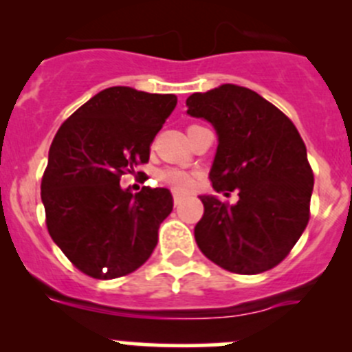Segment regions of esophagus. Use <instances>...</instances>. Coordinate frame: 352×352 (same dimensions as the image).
Segmentation results:
<instances>
[{"label":"esophagus","instance_id":"obj_1","mask_svg":"<svg viewBox=\"0 0 352 352\" xmlns=\"http://www.w3.org/2000/svg\"><path fill=\"white\" fill-rule=\"evenodd\" d=\"M182 199H184V196L182 194H179V192H173V204H180V202H182Z\"/></svg>","mask_w":352,"mask_h":352}]
</instances>
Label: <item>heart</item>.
I'll return each mask as SVG.
<instances>
[{
	"instance_id": "1",
	"label": "heart",
	"mask_w": 352,
	"mask_h": 352,
	"mask_svg": "<svg viewBox=\"0 0 352 352\" xmlns=\"http://www.w3.org/2000/svg\"><path fill=\"white\" fill-rule=\"evenodd\" d=\"M162 180L165 184H168L170 187H173L175 190H189L194 187V179L190 173H187L186 170L180 168H168L162 173Z\"/></svg>"
}]
</instances>
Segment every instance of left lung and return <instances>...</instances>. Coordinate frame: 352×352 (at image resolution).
Returning a JSON list of instances; mask_svg holds the SVG:
<instances>
[{
  "instance_id": "1",
  "label": "left lung",
  "mask_w": 352,
  "mask_h": 352,
  "mask_svg": "<svg viewBox=\"0 0 352 352\" xmlns=\"http://www.w3.org/2000/svg\"><path fill=\"white\" fill-rule=\"evenodd\" d=\"M190 117L204 119L218 136L209 179L216 196H199L204 214L194 228L197 247L219 267L258 274L278 265L310 218L314 173L294 124L257 91L225 83L192 94Z\"/></svg>"
}]
</instances>
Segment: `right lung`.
I'll return each instance as SVG.
<instances>
[{
    "mask_svg": "<svg viewBox=\"0 0 352 352\" xmlns=\"http://www.w3.org/2000/svg\"><path fill=\"white\" fill-rule=\"evenodd\" d=\"M177 97L110 87L59 127L49 150L41 197L49 235L85 274L113 279L136 271L153 254L160 223L172 212L163 187L138 194L120 187L150 158V144Z\"/></svg>",
    "mask_w": 352,
    "mask_h": 352,
    "instance_id": "obj_1",
    "label": "right lung"
}]
</instances>
